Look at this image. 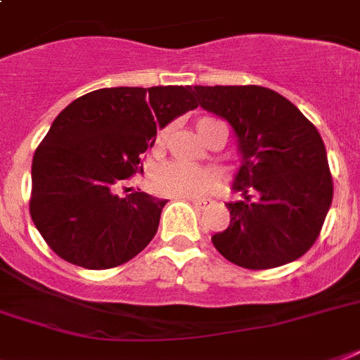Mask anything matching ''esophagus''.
<instances>
[{
    "label": "esophagus",
    "instance_id": "34e87169",
    "mask_svg": "<svg viewBox=\"0 0 360 360\" xmlns=\"http://www.w3.org/2000/svg\"><path fill=\"white\" fill-rule=\"evenodd\" d=\"M188 202L192 203V205H194V207L196 209H205L209 205V200H188Z\"/></svg>",
    "mask_w": 360,
    "mask_h": 360
}]
</instances>
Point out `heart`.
Listing matches in <instances>:
<instances>
[{
    "mask_svg": "<svg viewBox=\"0 0 360 360\" xmlns=\"http://www.w3.org/2000/svg\"><path fill=\"white\" fill-rule=\"evenodd\" d=\"M213 120H202L198 123V132L202 134L203 127L211 123ZM214 174L211 169L196 168L191 164L169 162L158 164L151 174L153 188L162 194V196L172 198H202L207 196L214 188Z\"/></svg>",
    "mask_w": 360,
    "mask_h": 360,
    "instance_id": "1",
    "label": "heart"
}]
</instances>
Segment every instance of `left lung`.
I'll return each mask as SVG.
<instances>
[{
    "label": "left lung",
    "instance_id": "1",
    "mask_svg": "<svg viewBox=\"0 0 360 360\" xmlns=\"http://www.w3.org/2000/svg\"><path fill=\"white\" fill-rule=\"evenodd\" d=\"M198 104L230 123L240 166L226 203L230 226L214 248L245 269H273L316 243L333 202V177L318 129L280 93L262 86H194ZM248 191L257 198L251 200Z\"/></svg>",
    "mask_w": 360,
    "mask_h": 360
}]
</instances>
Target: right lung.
Wrapping results in <instances>:
<instances>
[{
	"instance_id": "right-lung-1",
	"label": "right lung",
	"mask_w": 360,
	"mask_h": 360,
	"mask_svg": "<svg viewBox=\"0 0 360 360\" xmlns=\"http://www.w3.org/2000/svg\"><path fill=\"white\" fill-rule=\"evenodd\" d=\"M196 106L188 86L104 87L53 120L31 164L30 213L59 257L110 269L151 243L168 200L115 188L140 172L157 129Z\"/></svg>"
}]
</instances>
